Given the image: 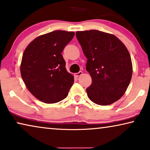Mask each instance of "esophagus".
Listing matches in <instances>:
<instances>
[{"instance_id":"1","label":"esophagus","mask_w":150,"mask_h":150,"mask_svg":"<svg viewBox=\"0 0 150 150\" xmlns=\"http://www.w3.org/2000/svg\"><path fill=\"white\" fill-rule=\"evenodd\" d=\"M82 74V71H79V72L74 74V76H75V77H76V78H78V77L80 76H81Z\"/></svg>"}]
</instances>
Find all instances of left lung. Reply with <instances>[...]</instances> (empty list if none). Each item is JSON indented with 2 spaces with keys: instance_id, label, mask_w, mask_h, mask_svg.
<instances>
[{
  "instance_id": "1",
  "label": "left lung",
  "mask_w": 150,
  "mask_h": 150,
  "mask_svg": "<svg viewBox=\"0 0 150 150\" xmlns=\"http://www.w3.org/2000/svg\"><path fill=\"white\" fill-rule=\"evenodd\" d=\"M76 36L87 62L92 79L86 93L91 101L110 105L125 94L131 82L133 65L129 52L114 34L96 30L79 31Z\"/></svg>"
}]
</instances>
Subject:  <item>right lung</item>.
Listing matches in <instances>:
<instances>
[{"instance_id": "add662e5", "label": "right lung", "mask_w": 150, "mask_h": 150, "mask_svg": "<svg viewBox=\"0 0 150 150\" xmlns=\"http://www.w3.org/2000/svg\"><path fill=\"white\" fill-rule=\"evenodd\" d=\"M74 34L53 31L38 36L25 48L21 75L28 89L38 100L55 103L68 96L74 80L66 70L62 53Z\"/></svg>"}]
</instances>
